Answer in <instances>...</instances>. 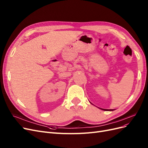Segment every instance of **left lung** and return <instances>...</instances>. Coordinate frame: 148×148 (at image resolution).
Returning a JSON list of instances; mask_svg holds the SVG:
<instances>
[{
    "label": "left lung",
    "mask_w": 148,
    "mask_h": 148,
    "mask_svg": "<svg viewBox=\"0 0 148 148\" xmlns=\"http://www.w3.org/2000/svg\"><path fill=\"white\" fill-rule=\"evenodd\" d=\"M102 110H105V111H113L114 109H103V108H99Z\"/></svg>",
    "instance_id": "left-lung-1"
}]
</instances>
